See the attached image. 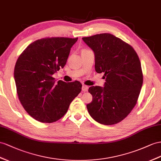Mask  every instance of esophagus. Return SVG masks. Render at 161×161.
Segmentation results:
<instances>
[{
	"mask_svg": "<svg viewBox=\"0 0 161 161\" xmlns=\"http://www.w3.org/2000/svg\"><path fill=\"white\" fill-rule=\"evenodd\" d=\"M88 90V87L87 86H86V85L82 86V91H83V92H87Z\"/></svg>",
	"mask_w": 161,
	"mask_h": 161,
	"instance_id": "1",
	"label": "esophagus"
}]
</instances>
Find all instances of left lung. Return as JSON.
Returning <instances> with one entry per match:
<instances>
[{
  "label": "left lung",
  "instance_id": "obj_1",
  "mask_svg": "<svg viewBox=\"0 0 161 161\" xmlns=\"http://www.w3.org/2000/svg\"><path fill=\"white\" fill-rule=\"evenodd\" d=\"M94 52L97 73H104V87L91 86L86 105L94 120L105 125L121 122L133 109L143 84L141 63L129 44L109 33L82 38Z\"/></svg>",
  "mask_w": 161,
  "mask_h": 161
}]
</instances>
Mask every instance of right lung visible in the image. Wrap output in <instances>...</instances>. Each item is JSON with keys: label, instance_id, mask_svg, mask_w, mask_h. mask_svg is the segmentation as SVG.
<instances>
[{"label": "right lung", "instance_id": "obj_1", "mask_svg": "<svg viewBox=\"0 0 161 161\" xmlns=\"http://www.w3.org/2000/svg\"><path fill=\"white\" fill-rule=\"evenodd\" d=\"M78 38L38 39L20 54L14 69V79L20 103L31 117L52 123L67 113L81 90L80 81L56 83L52 75L63 69Z\"/></svg>", "mask_w": 161, "mask_h": 161}]
</instances>
